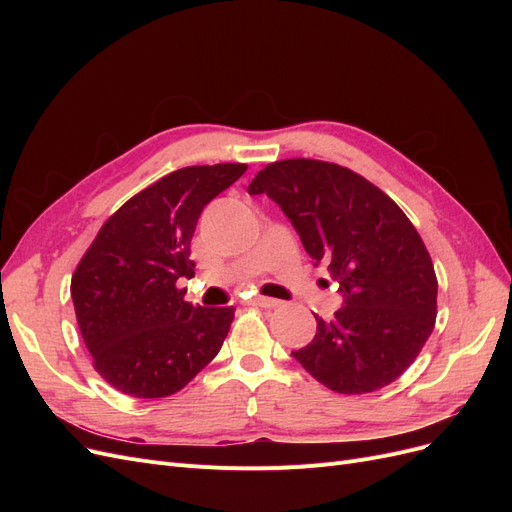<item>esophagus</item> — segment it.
<instances>
[{"label":"esophagus","instance_id":"34e87169","mask_svg":"<svg viewBox=\"0 0 512 512\" xmlns=\"http://www.w3.org/2000/svg\"><path fill=\"white\" fill-rule=\"evenodd\" d=\"M252 305L265 307V309H273V307H280V301H277V299H269V297H254V299H252Z\"/></svg>","mask_w":512,"mask_h":512}]
</instances>
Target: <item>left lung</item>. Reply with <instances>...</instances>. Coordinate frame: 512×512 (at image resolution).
<instances>
[{"instance_id":"left-lung-1","label":"left lung","mask_w":512,"mask_h":512,"mask_svg":"<svg viewBox=\"0 0 512 512\" xmlns=\"http://www.w3.org/2000/svg\"><path fill=\"white\" fill-rule=\"evenodd\" d=\"M297 228L305 252L344 292L331 320L294 350L309 374L342 395L374 393L416 361L438 316V277L408 215L374 183L333 162L290 158L254 177Z\"/></svg>"}]
</instances>
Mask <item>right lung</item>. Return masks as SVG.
I'll use <instances>...</instances> for the list:
<instances>
[{"label":"right lung","mask_w":512,"mask_h":512,"mask_svg":"<svg viewBox=\"0 0 512 512\" xmlns=\"http://www.w3.org/2000/svg\"><path fill=\"white\" fill-rule=\"evenodd\" d=\"M247 164L185 166L126 200L98 230L70 282L91 363L113 389L158 399L181 391L220 352L235 307L183 301L200 211Z\"/></svg>","instance_id":"right-lung-1"}]
</instances>
